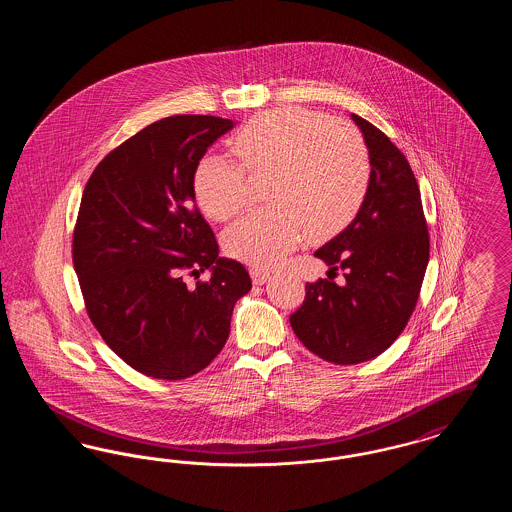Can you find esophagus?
<instances>
[{"instance_id": "34e87169", "label": "esophagus", "mask_w": 512, "mask_h": 512, "mask_svg": "<svg viewBox=\"0 0 512 512\" xmlns=\"http://www.w3.org/2000/svg\"><path fill=\"white\" fill-rule=\"evenodd\" d=\"M249 274H251L253 284H259V286L265 284L268 278H270V270H267V268L253 267L249 270Z\"/></svg>"}]
</instances>
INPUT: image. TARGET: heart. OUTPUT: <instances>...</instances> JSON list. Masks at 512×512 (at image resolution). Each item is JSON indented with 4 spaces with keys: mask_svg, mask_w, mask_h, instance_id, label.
<instances>
[{
    "mask_svg": "<svg viewBox=\"0 0 512 512\" xmlns=\"http://www.w3.org/2000/svg\"><path fill=\"white\" fill-rule=\"evenodd\" d=\"M242 166L205 155L194 171L199 205L213 219L240 215L249 178L270 176L267 209L249 213L224 236L226 253L253 267H272L305 240L326 238L359 213L370 184V155L357 126L286 107L244 124L230 140Z\"/></svg>",
    "mask_w": 512,
    "mask_h": 512,
    "instance_id": "1",
    "label": "heart"
}]
</instances>
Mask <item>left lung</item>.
<instances>
[{
  "label": "left lung",
  "instance_id": "obj_1",
  "mask_svg": "<svg viewBox=\"0 0 512 512\" xmlns=\"http://www.w3.org/2000/svg\"><path fill=\"white\" fill-rule=\"evenodd\" d=\"M370 155V184L353 222L315 251L332 274L307 282L290 317L295 336L334 365H357L384 353L413 315L430 259L420 190L407 157L359 115ZM338 276V274H336Z\"/></svg>",
  "mask_w": 512,
  "mask_h": 512
}]
</instances>
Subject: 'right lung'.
<instances>
[{
    "instance_id": "add662e5",
    "label": "right lung",
    "mask_w": 512,
    "mask_h": 512,
    "mask_svg": "<svg viewBox=\"0 0 512 512\" xmlns=\"http://www.w3.org/2000/svg\"><path fill=\"white\" fill-rule=\"evenodd\" d=\"M232 128L211 115L153 122L103 157L82 194L73 265L88 317L126 365L151 378L182 380L209 365L251 290L244 265L219 257L195 205V165ZM207 267V283L185 286Z\"/></svg>"
}]
</instances>
